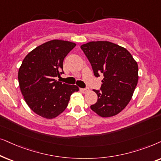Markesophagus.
Wrapping results in <instances>:
<instances>
[{"label":"esophagus","instance_id":"esophagus-1","mask_svg":"<svg viewBox=\"0 0 161 161\" xmlns=\"http://www.w3.org/2000/svg\"><path fill=\"white\" fill-rule=\"evenodd\" d=\"M81 91H82L83 93H87V91H89V88L88 87H86V88H82L81 89Z\"/></svg>","mask_w":161,"mask_h":161}]
</instances>
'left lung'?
Returning a JSON list of instances; mask_svg holds the SVG:
<instances>
[{
	"label": "left lung",
	"instance_id": "1",
	"mask_svg": "<svg viewBox=\"0 0 161 161\" xmlns=\"http://www.w3.org/2000/svg\"><path fill=\"white\" fill-rule=\"evenodd\" d=\"M81 48L91 63L94 76L104 79L91 110L102 117L117 115L131 100L138 84V67L129 51L108 41L90 42Z\"/></svg>",
	"mask_w": 161,
	"mask_h": 161
}]
</instances>
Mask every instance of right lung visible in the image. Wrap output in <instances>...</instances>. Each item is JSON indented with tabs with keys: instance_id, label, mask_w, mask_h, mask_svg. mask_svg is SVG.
I'll use <instances>...</instances> for the list:
<instances>
[{
	"instance_id": "obj_1",
	"label": "right lung",
	"mask_w": 161,
	"mask_h": 161,
	"mask_svg": "<svg viewBox=\"0 0 161 161\" xmlns=\"http://www.w3.org/2000/svg\"><path fill=\"white\" fill-rule=\"evenodd\" d=\"M76 44L53 40L28 53L18 71L20 88L28 106L40 116L53 119L67 108L74 85L55 79L63 72V60Z\"/></svg>"
}]
</instances>
